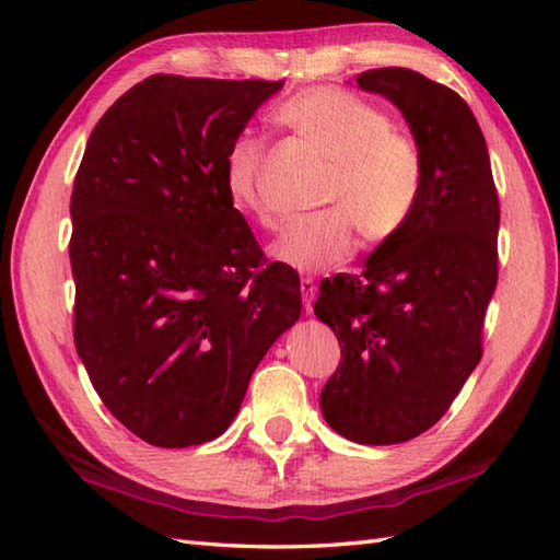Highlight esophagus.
<instances>
[{
	"label": "esophagus",
	"mask_w": 560,
	"mask_h": 560,
	"mask_svg": "<svg viewBox=\"0 0 560 560\" xmlns=\"http://www.w3.org/2000/svg\"><path fill=\"white\" fill-rule=\"evenodd\" d=\"M315 293H317L315 281H313L311 277H303V279H301V295H303V307H305V313H311V311H313Z\"/></svg>",
	"instance_id": "1"
}]
</instances>
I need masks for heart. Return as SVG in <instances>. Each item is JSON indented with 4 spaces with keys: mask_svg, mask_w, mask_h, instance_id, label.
Listing matches in <instances>:
<instances>
[{
    "mask_svg": "<svg viewBox=\"0 0 560 560\" xmlns=\"http://www.w3.org/2000/svg\"><path fill=\"white\" fill-rule=\"evenodd\" d=\"M273 122L329 161L319 189V205L329 207L295 219L273 243V257L323 271L353 255L355 233L368 245H385L407 231L423 195L425 159L419 139L392 125L383 105L339 86H313L283 101ZM223 187L237 211L261 229H279L283 213L265 192V144L257 137H237L225 151Z\"/></svg>",
    "mask_w": 560,
    "mask_h": 560,
    "instance_id": "obj_1",
    "label": "heart"
}]
</instances>
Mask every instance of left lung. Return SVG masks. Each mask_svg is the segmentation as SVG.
Masks as SVG:
<instances>
[{
	"instance_id": "left-lung-1",
	"label": "left lung",
	"mask_w": 560,
	"mask_h": 560,
	"mask_svg": "<svg viewBox=\"0 0 560 560\" xmlns=\"http://www.w3.org/2000/svg\"><path fill=\"white\" fill-rule=\"evenodd\" d=\"M355 83L407 117L425 183L407 231L380 245L363 273L319 283L315 315L341 347L319 407L353 443L397 445L443 419L481 361L501 205L481 127L459 93L407 67L368 69Z\"/></svg>"
}]
</instances>
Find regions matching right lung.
Wrapping results in <instances>:
<instances>
[{
  "label": "right lung",
  "instance_id": "obj_1",
  "mask_svg": "<svg viewBox=\"0 0 560 560\" xmlns=\"http://www.w3.org/2000/svg\"><path fill=\"white\" fill-rule=\"evenodd\" d=\"M281 81L153 74L93 127L71 189L74 343L93 389L156 447L219 438L255 368L301 315L223 159Z\"/></svg>",
  "mask_w": 560,
  "mask_h": 560
}]
</instances>
